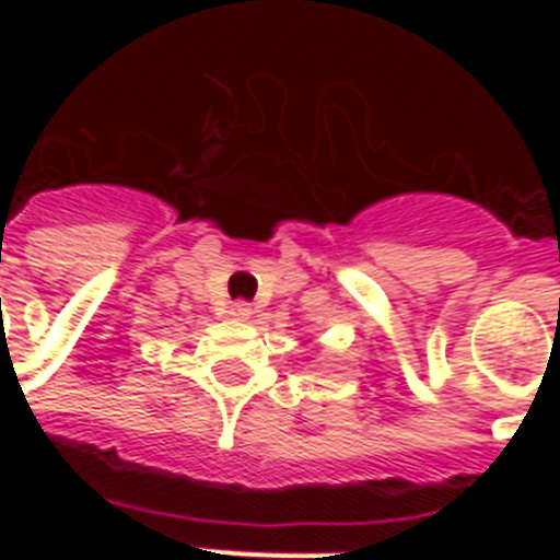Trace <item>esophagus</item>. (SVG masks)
Here are the masks:
<instances>
[{
    "label": "esophagus",
    "mask_w": 560,
    "mask_h": 560,
    "mask_svg": "<svg viewBox=\"0 0 560 560\" xmlns=\"http://www.w3.org/2000/svg\"><path fill=\"white\" fill-rule=\"evenodd\" d=\"M230 314L235 316V319H249V316H252V305L249 303H232L230 305Z\"/></svg>",
    "instance_id": "esophagus-1"
}]
</instances>
